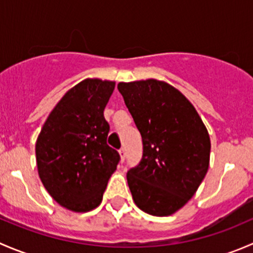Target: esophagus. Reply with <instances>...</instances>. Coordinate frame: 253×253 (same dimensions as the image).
Segmentation results:
<instances>
[{
    "instance_id": "34e87169",
    "label": "esophagus",
    "mask_w": 253,
    "mask_h": 253,
    "mask_svg": "<svg viewBox=\"0 0 253 253\" xmlns=\"http://www.w3.org/2000/svg\"><path fill=\"white\" fill-rule=\"evenodd\" d=\"M119 153H120V155H121V159L125 160V158H126V148H125V147L120 148Z\"/></svg>"
}]
</instances>
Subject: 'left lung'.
Instances as JSON below:
<instances>
[{
    "label": "left lung",
    "mask_w": 253,
    "mask_h": 253,
    "mask_svg": "<svg viewBox=\"0 0 253 253\" xmlns=\"http://www.w3.org/2000/svg\"><path fill=\"white\" fill-rule=\"evenodd\" d=\"M142 136V159L127 171L134 203L155 216L175 213L195 195L209 167L211 139L192 104L157 79L119 83Z\"/></svg>",
    "instance_id": "1"
}]
</instances>
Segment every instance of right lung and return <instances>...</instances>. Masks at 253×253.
I'll list each match as a JSON object with an SVG mask.
<instances>
[{
  "label": "right lung",
  "instance_id": "1",
  "mask_svg": "<svg viewBox=\"0 0 253 253\" xmlns=\"http://www.w3.org/2000/svg\"><path fill=\"white\" fill-rule=\"evenodd\" d=\"M114 82L85 79L58 101L37 141L40 180L51 197L73 211L100 205L120 154L108 144L104 110Z\"/></svg>",
  "mask_w": 253,
  "mask_h": 253
}]
</instances>
